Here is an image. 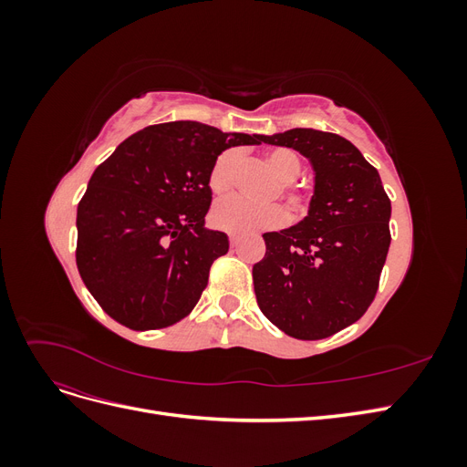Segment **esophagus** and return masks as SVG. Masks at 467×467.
<instances>
[{
	"instance_id": "1",
	"label": "esophagus",
	"mask_w": 467,
	"mask_h": 467,
	"mask_svg": "<svg viewBox=\"0 0 467 467\" xmlns=\"http://www.w3.org/2000/svg\"><path fill=\"white\" fill-rule=\"evenodd\" d=\"M237 242H239V237L232 234V235H230V244H232V247H235V245H237Z\"/></svg>"
}]
</instances>
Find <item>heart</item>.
Returning <instances> with one entry per match:
<instances>
[{
	"instance_id": "heart-1",
	"label": "heart",
	"mask_w": 467,
	"mask_h": 467,
	"mask_svg": "<svg viewBox=\"0 0 467 467\" xmlns=\"http://www.w3.org/2000/svg\"><path fill=\"white\" fill-rule=\"evenodd\" d=\"M265 160L282 185H292V182L300 177L302 161L292 150H286V148L273 150L266 153ZM237 165H239V153L235 150H228L218 155V160L214 161V165H212L210 177H208V185L212 192L225 194L234 189ZM285 196L290 206L294 208L304 206V196L300 192L292 191L290 187L285 189ZM210 220L218 230L230 232V234H249V232L280 228V225L286 222V212L280 206H257L242 199V196H228V199L214 204Z\"/></svg>"
}]
</instances>
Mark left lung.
Returning a JSON list of instances; mask_svg holds the SVG:
<instances>
[{
	"mask_svg": "<svg viewBox=\"0 0 467 467\" xmlns=\"http://www.w3.org/2000/svg\"><path fill=\"white\" fill-rule=\"evenodd\" d=\"M263 142L306 155L316 185L302 222L263 234L265 257L253 265L257 304L280 331L317 341L372 304L391 242V202L376 169L343 136L292 129Z\"/></svg>",
	"mask_w": 467,
	"mask_h": 467,
	"instance_id": "obj_1",
	"label": "left lung"
}]
</instances>
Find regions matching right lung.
<instances>
[{"instance_id": "1", "label": "right lung", "mask_w": 467, "mask_h": 467, "mask_svg": "<svg viewBox=\"0 0 467 467\" xmlns=\"http://www.w3.org/2000/svg\"><path fill=\"white\" fill-rule=\"evenodd\" d=\"M261 134L222 132L194 120L153 124L126 138L95 169L78 206V271L105 312L134 331L187 317L210 266L230 249L208 230L210 169Z\"/></svg>"}]
</instances>
